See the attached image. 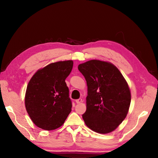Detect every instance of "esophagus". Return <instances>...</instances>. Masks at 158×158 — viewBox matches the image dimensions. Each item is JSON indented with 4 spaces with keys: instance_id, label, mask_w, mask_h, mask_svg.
Instances as JSON below:
<instances>
[{
    "instance_id": "esophagus-1",
    "label": "esophagus",
    "mask_w": 158,
    "mask_h": 158,
    "mask_svg": "<svg viewBox=\"0 0 158 158\" xmlns=\"http://www.w3.org/2000/svg\"><path fill=\"white\" fill-rule=\"evenodd\" d=\"M75 102H76V103H77V104H79V103H81V102H82V99H81V98L77 99V100H75Z\"/></svg>"
}]
</instances>
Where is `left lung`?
<instances>
[{"label": "left lung", "mask_w": 158, "mask_h": 158, "mask_svg": "<svg viewBox=\"0 0 158 158\" xmlns=\"http://www.w3.org/2000/svg\"><path fill=\"white\" fill-rule=\"evenodd\" d=\"M88 85L87 109L83 119L96 132L115 130L128 112L129 87L118 69L106 62L92 60L78 66Z\"/></svg>", "instance_id": "left-lung-1"}]
</instances>
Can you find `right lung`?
<instances>
[{"instance_id":"right-lung-1","label":"right lung","mask_w":158,"mask_h":158,"mask_svg":"<svg viewBox=\"0 0 158 158\" xmlns=\"http://www.w3.org/2000/svg\"><path fill=\"white\" fill-rule=\"evenodd\" d=\"M73 66L72 60L52 63L39 70L30 80L25 96L26 109L40 128H58L71 111L72 100L65 79Z\"/></svg>"}]
</instances>
